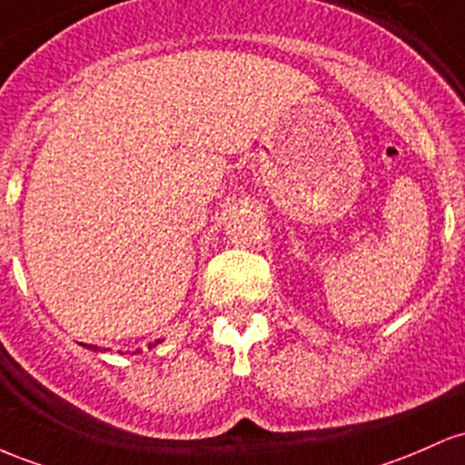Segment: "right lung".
Returning a JSON list of instances; mask_svg holds the SVG:
<instances>
[{
    "instance_id": "add662e5",
    "label": "right lung",
    "mask_w": 465,
    "mask_h": 465,
    "mask_svg": "<svg viewBox=\"0 0 465 465\" xmlns=\"http://www.w3.org/2000/svg\"><path fill=\"white\" fill-rule=\"evenodd\" d=\"M158 342H160V341H158ZM158 342H155V345H158ZM81 345H83V342H81ZM87 349H92V351H98L96 345H87Z\"/></svg>"
}]
</instances>
